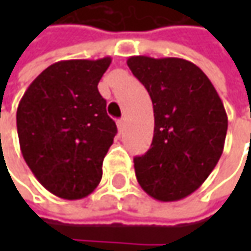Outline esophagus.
<instances>
[{
	"label": "esophagus",
	"instance_id": "obj_1",
	"mask_svg": "<svg viewBox=\"0 0 251 251\" xmlns=\"http://www.w3.org/2000/svg\"><path fill=\"white\" fill-rule=\"evenodd\" d=\"M124 127H126V120L124 119H120V120H117V128L120 132L124 131Z\"/></svg>",
	"mask_w": 251,
	"mask_h": 251
}]
</instances>
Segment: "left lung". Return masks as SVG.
<instances>
[{"mask_svg":"<svg viewBox=\"0 0 251 251\" xmlns=\"http://www.w3.org/2000/svg\"><path fill=\"white\" fill-rule=\"evenodd\" d=\"M131 73L153 104V140L134 158L135 176L151 197L169 202L194 193L224 152L227 116L214 85L183 58L132 55Z\"/></svg>","mask_w":251,"mask_h":251,"instance_id":"1","label":"left lung"}]
</instances>
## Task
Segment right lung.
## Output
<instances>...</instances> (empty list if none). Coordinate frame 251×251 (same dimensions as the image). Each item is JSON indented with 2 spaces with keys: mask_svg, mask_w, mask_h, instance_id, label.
Returning <instances> with one entry per match:
<instances>
[{
  "mask_svg": "<svg viewBox=\"0 0 251 251\" xmlns=\"http://www.w3.org/2000/svg\"><path fill=\"white\" fill-rule=\"evenodd\" d=\"M110 57L51 64L29 85L16 110L25 162L54 196L79 200L101 178L117 134L98 83Z\"/></svg>",
  "mask_w": 251,
  "mask_h": 251,
  "instance_id": "obj_1",
  "label": "right lung"
}]
</instances>
